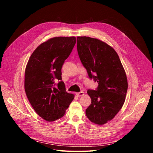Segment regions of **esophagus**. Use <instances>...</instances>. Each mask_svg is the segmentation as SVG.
<instances>
[{"label":"esophagus","instance_id":"34e87169","mask_svg":"<svg viewBox=\"0 0 153 153\" xmlns=\"http://www.w3.org/2000/svg\"><path fill=\"white\" fill-rule=\"evenodd\" d=\"M76 95L77 97H81L82 95H84V92L83 91H80V92H77L76 93Z\"/></svg>","mask_w":153,"mask_h":153}]
</instances>
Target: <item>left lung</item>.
Listing matches in <instances>:
<instances>
[{
  "instance_id": "left-lung-1",
  "label": "left lung",
  "mask_w": 153,
  "mask_h": 153,
  "mask_svg": "<svg viewBox=\"0 0 153 153\" xmlns=\"http://www.w3.org/2000/svg\"><path fill=\"white\" fill-rule=\"evenodd\" d=\"M80 60L91 79L97 82L95 90H88L91 99L86 115L91 122L103 125L121 109L125 100L128 82L119 56L105 42L89 37H77Z\"/></svg>"
}]
</instances>
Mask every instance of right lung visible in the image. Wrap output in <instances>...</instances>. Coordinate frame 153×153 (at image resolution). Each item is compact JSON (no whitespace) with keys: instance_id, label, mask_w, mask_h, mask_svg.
<instances>
[{"instance_id":"obj_1","label":"right lung","mask_w":153,"mask_h":153,"mask_svg":"<svg viewBox=\"0 0 153 153\" xmlns=\"http://www.w3.org/2000/svg\"><path fill=\"white\" fill-rule=\"evenodd\" d=\"M76 42L75 37L51 38L39 45L28 60L25 90L34 111L46 121L63 117L74 98L66 91L62 67ZM55 80L59 81L58 84Z\"/></svg>"}]
</instances>
